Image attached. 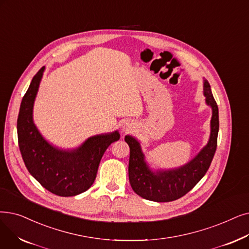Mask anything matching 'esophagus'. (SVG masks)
<instances>
[{"label": "esophagus", "instance_id": "obj_1", "mask_svg": "<svg viewBox=\"0 0 249 249\" xmlns=\"http://www.w3.org/2000/svg\"><path fill=\"white\" fill-rule=\"evenodd\" d=\"M133 128H134L133 124H132L131 122H129V121H125V122H123L122 125H121V129H122L123 132H129V131H131V130H133Z\"/></svg>", "mask_w": 249, "mask_h": 249}]
</instances>
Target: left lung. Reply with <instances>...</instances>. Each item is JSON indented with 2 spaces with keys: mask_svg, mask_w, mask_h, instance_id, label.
<instances>
[{
  "mask_svg": "<svg viewBox=\"0 0 249 249\" xmlns=\"http://www.w3.org/2000/svg\"><path fill=\"white\" fill-rule=\"evenodd\" d=\"M205 102L211 106L213 116L211 120V135L208 144L189 163L177 169L153 172L147 166L139 142L126 135L125 142L130 147L129 158V182L133 191L145 199L167 202L184 196L209 170L217 149L219 132V109L208 80H203Z\"/></svg>",
  "mask_w": 249,
  "mask_h": 249,
  "instance_id": "1",
  "label": "left lung"
}]
</instances>
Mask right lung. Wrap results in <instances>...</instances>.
I'll return each mask as SVG.
<instances>
[{"mask_svg": "<svg viewBox=\"0 0 249 249\" xmlns=\"http://www.w3.org/2000/svg\"><path fill=\"white\" fill-rule=\"evenodd\" d=\"M45 67L31 80L17 119L18 144L24 164L40 185L59 196H74L94 182L106 149L120 138L118 131L91 136L71 150L53 146L41 136L32 119L34 103Z\"/></svg>", "mask_w": 249, "mask_h": 249, "instance_id": "add662e5", "label": "right lung"}]
</instances>
